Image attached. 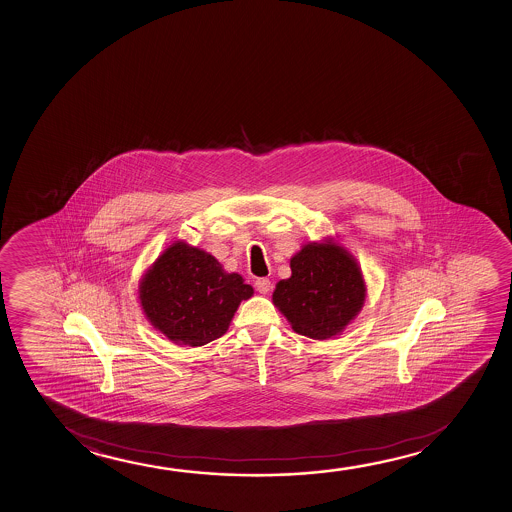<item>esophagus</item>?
<instances>
[{
    "label": "esophagus",
    "mask_w": 512,
    "mask_h": 512,
    "mask_svg": "<svg viewBox=\"0 0 512 512\" xmlns=\"http://www.w3.org/2000/svg\"><path fill=\"white\" fill-rule=\"evenodd\" d=\"M255 288H257V292H259V294H269V290H271V281L267 280V278H259V280L255 281Z\"/></svg>",
    "instance_id": "obj_1"
}]
</instances>
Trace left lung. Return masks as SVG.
Here are the masks:
<instances>
[{
	"mask_svg": "<svg viewBox=\"0 0 512 512\" xmlns=\"http://www.w3.org/2000/svg\"><path fill=\"white\" fill-rule=\"evenodd\" d=\"M290 269L292 276L276 283L273 302L297 334L330 339L364 306L367 288L357 260L332 239L302 246Z\"/></svg>",
	"mask_w": 512,
	"mask_h": 512,
	"instance_id": "8db88e82",
	"label": "left lung"
}]
</instances>
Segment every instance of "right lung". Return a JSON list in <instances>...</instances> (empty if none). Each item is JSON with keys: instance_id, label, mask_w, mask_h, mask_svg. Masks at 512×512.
Instances as JSON below:
<instances>
[{"instance_id": "obj_1", "label": "right lung", "mask_w": 512, "mask_h": 512, "mask_svg": "<svg viewBox=\"0 0 512 512\" xmlns=\"http://www.w3.org/2000/svg\"><path fill=\"white\" fill-rule=\"evenodd\" d=\"M253 288L238 273H225L213 255L176 241L140 281L143 313L169 341L203 346L224 336L241 301Z\"/></svg>"}]
</instances>
